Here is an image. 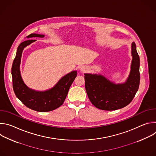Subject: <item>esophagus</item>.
Segmentation results:
<instances>
[{"mask_svg": "<svg viewBox=\"0 0 156 156\" xmlns=\"http://www.w3.org/2000/svg\"><path fill=\"white\" fill-rule=\"evenodd\" d=\"M81 72H84L86 71V68L84 67V66H81Z\"/></svg>", "mask_w": 156, "mask_h": 156, "instance_id": "obj_1", "label": "esophagus"}]
</instances>
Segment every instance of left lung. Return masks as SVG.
<instances>
[{"label": "left lung", "mask_w": 156, "mask_h": 156, "mask_svg": "<svg viewBox=\"0 0 156 156\" xmlns=\"http://www.w3.org/2000/svg\"><path fill=\"white\" fill-rule=\"evenodd\" d=\"M133 60L129 77L124 84H115L100 75L84 74L85 88L91 102L98 108L115 110L128 105L138 90L140 57L136 44L132 43Z\"/></svg>", "instance_id": "1"}]
</instances>
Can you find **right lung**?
Masks as SVG:
<instances>
[{"label":"right lung","instance_id":"1","mask_svg":"<svg viewBox=\"0 0 156 156\" xmlns=\"http://www.w3.org/2000/svg\"><path fill=\"white\" fill-rule=\"evenodd\" d=\"M34 37H43L44 35L31 34L27 36L28 38ZM34 41L35 40H26L22 42L18 47L12 67L13 88L16 96L27 107L37 112H49L56 109L63 104L69 88L77 74L76 71H73L66 75L53 88L46 91L39 92L30 90L21 79L20 73V64L24 48Z\"/></svg>","mask_w":156,"mask_h":156}]
</instances>
